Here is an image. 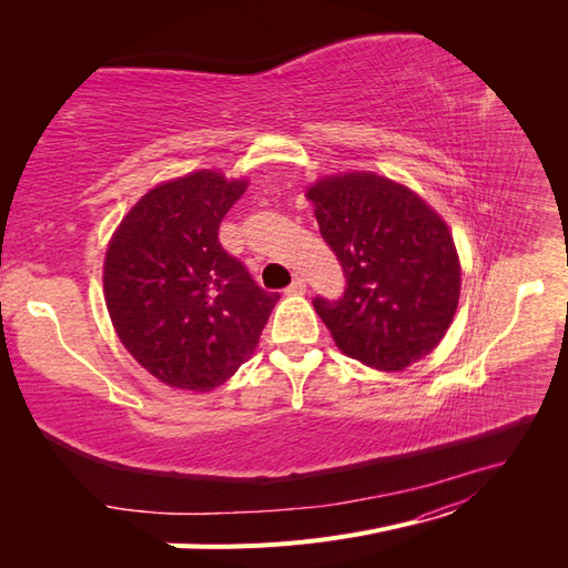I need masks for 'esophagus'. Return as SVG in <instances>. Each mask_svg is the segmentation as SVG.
Segmentation results:
<instances>
[{
  "label": "esophagus",
  "instance_id": "esophagus-1",
  "mask_svg": "<svg viewBox=\"0 0 568 568\" xmlns=\"http://www.w3.org/2000/svg\"><path fill=\"white\" fill-rule=\"evenodd\" d=\"M303 291H305V280L303 277H296L294 282L286 286V294L288 296H298V294H303Z\"/></svg>",
  "mask_w": 568,
  "mask_h": 568
}]
</instances>
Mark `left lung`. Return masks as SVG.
Returning a JSON list of instances; mask_svg holds the SVG:
<instances>
[{"mask_svg":"<svg viewBox=\"0 0 568 568\" xmlns=\"http://www.w3.org/2000/svg\"><path fill=\"white\" fill-rule=\"evenodd\" d=\"M307 199L346 274L338 301H313L338 351L382 372H400L432 353L457 311L462 277L440 215L374 173L324 178Z\"/></svg>","mask_w":568,"mask_h":568,"instance_id":"8db88e82","label":"left lung"}]
</instances>
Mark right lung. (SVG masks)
Returning a JSON list of instances; mask_svg holds the SVG:
<instances>
[{"instance_id":"obj_1","label":"right lung","mask_w":568,"mask_h":568,"mask_svg":"<svg viewBox=\"0 0 568 568\" xmlns=\"http://www.w3.org/2000/svg\"><path fill=\"white\" fill-rule=\"evenodd\" d=\"M244 180L213 170L159 184L115 230L104 296L120 343L159 382L205 393L242 367L280 294L222 248V217Z\"/></svg>"}]
</instances>
